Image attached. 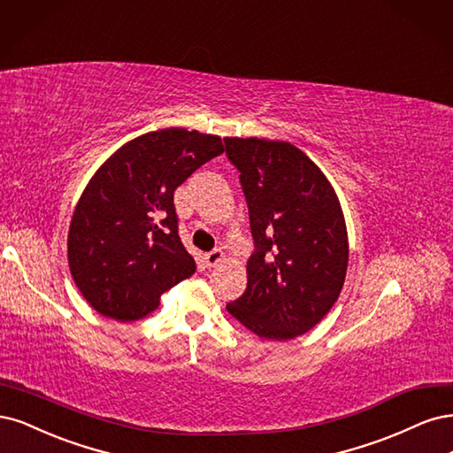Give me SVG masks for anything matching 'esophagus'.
Returning a JSON list of instances; mask_svg holds the SVG:
<instances>
[{
	"label": "esophagus",
	"instance_id": "esophagus-1",
	"mask_svg": "<svg viewBox=\"0 0 453 453\" xmlns=\"http://www.w3.org/2000/svg\"><path fill=\"white\" fill-rule=\"evenodd\" d=\"M222 259H224V252L220 250V248H214V250H211V252L205 254V264H207L209 267H216L218 264H220Z\"/></svg>",
	"mask_w": 453,
	"mask_h": 453
}]
</instances>
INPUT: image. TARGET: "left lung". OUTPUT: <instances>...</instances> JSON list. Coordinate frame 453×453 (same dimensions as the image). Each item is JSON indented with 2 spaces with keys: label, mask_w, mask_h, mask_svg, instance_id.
<instances>
[{
  "label": "left lung",
  "mask_w": 453,
  "mask_h": 453,
  "mask_svg": "<svg viewBox=\"0 0 453 453\" xmlns=\"http://www.w3.org/2000/svg\"><path fill=\"white\" fill-rule=\"evenodd\" d=\"M256 250L244 294L227 312L261 339L312 329L339 299L348 235L337 194L312 159L286 141L227 137Z\"/></svg>",
  "instance_id": "left-lung-1"
}]
</instances>
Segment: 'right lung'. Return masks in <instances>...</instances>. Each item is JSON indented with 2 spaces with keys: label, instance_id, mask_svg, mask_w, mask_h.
I'll use <instances>...</instances> for the list:
<instances>
[{
  "label": "right lung",
  "instance_id": "add662e5",
  "mask_svg": "<svg viewBox=\"0 0 453 453\" xmlns=\"http://www.w3.org/2000/svg\"><path fill=\"white\" fill-rule=\"evenodd\" d=\"M224 152L216 135L167 127L126 142L97 169L73 212L67 257L82 297L119 322L144 318L196 273L173 196Z\"/></svg>",
  "mask_w": 453,
  "mask_h": 453
}]
</instances>
